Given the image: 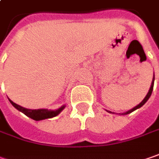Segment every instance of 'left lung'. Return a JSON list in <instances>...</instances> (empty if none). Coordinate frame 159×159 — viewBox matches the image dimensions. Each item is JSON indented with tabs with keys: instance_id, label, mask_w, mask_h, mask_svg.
<instances>
[{
	"instance_id": "obj_1",
	"label": "left lung",
	"mask_w": 159,
	"mask_h": 159,
	"mask_svg": "<svg viewBox=\"0 0 159 159\" xmlns=\"http://www.w3.org/2000/svg\"><path fill=\"white\" fill-rule=\"evenodd\" d=\"M154 80H155V76H154V78H153V80H152V83H151V86H150V89H149V90H148V92L147 96L145 97V98L142 100L140 103H139L138 106H136L135 107H133L132 109H131V110H129L128 112H126V113H124L123 115H128V114H131V112H133L134 110H136V109H138V108H139V107H141L146 102H147L148 100V98H150V96H151V93H152V90H153V87H154Z\"/></svg>"
}]
</instances>
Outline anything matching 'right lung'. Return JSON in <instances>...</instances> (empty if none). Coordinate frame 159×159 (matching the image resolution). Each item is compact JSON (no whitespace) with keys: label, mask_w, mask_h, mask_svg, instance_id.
Returning a JSON list of instances; mask_svg holds the SVG:
<instances>
[{"label":"right lung","mask_w":159,"mask_h":159,"mask_svg":"<svg viewBox=\"0 0 159 159\" xmlns=\"http://www.w3.org/2000/svg\"><path fill=\"white\" fill-rule=\"evenodd\" d=\"M10 102L11 103V105L15 107L16 109H18L19 111L22 112L24 115H26L28 117H30L31 119L35 120V121H40V120H44V119H47V118H52L54 117L57 115H59L61 111L65 107V106L60 107L57 110H47V109H27L24 107H20L19 105L13 103L11 100H10Z\"/></svg>","instance_id":"add662e5"}]
</instances>
